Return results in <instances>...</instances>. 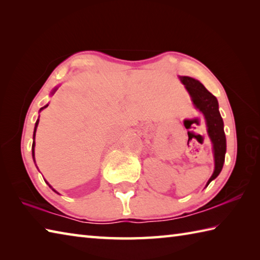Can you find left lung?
Segmentation results:
<instances>
[{
    "label": "left lung",
    "mask_w": 260,
    "mask_h": 260,
    "mask_svg": "<svg viewBox=\"0 0 260 260\" xmlns=\"http://www.w3.org/2000/svg\"><path fill=\"white\" fill-rule=\"evenodd\" d=\"M181 81L185 85L194 106L204 115L207 120L208 134L211 139L214 151V172L209 179L208 184L214 180L221 172L224 154H225V135L223 131V120L219 113L218 101L211 92L207 90L200 81L191 77H180Z\"/></svg>",
    "instance_id": "left-lung-1"
}]
</instances>
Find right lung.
Here are the masks:
<instances>
[{
    "mask_svg": "<svg viewBox=\"0 0 260 260\" xmlns=\"http://www.w3.org/2000/svg\"><path fill=\"white\" fill-rule=\"evenodd\" d=\"M47 106H48V105H47ZM47 106L42 107L40 110H42L43 108H46ZM38 124H39V119L37 120V123H36V127H35V133H33V139H35V136H36V131H37V126H38ZM32 154H33V157H35V141H33V144H32Z\"/></svg>",
    "mask_w": 260,
    "mask_h": 260,
    "instance_id": "1",
    "label": "right lung"
}]
</instances>
